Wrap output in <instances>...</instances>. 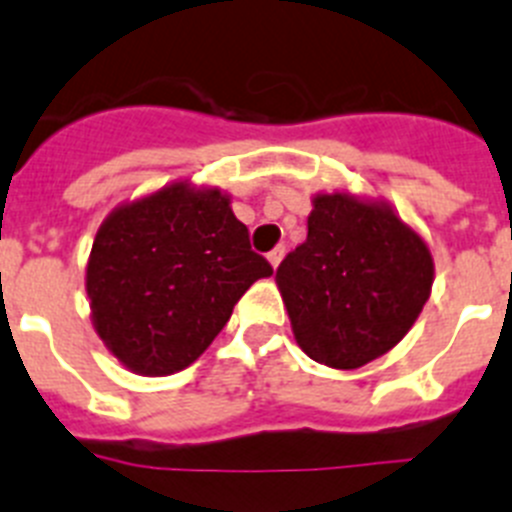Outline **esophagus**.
Instances as JSON below:
<instances>
[{
    "mask_svg": "<svg viewBox=\"0 0 512 512\" xmlns=\"http://www.w3.org/2000/svg\"><path fill=\"white\" fill-rule=\"evenodd\" d=\"M282 256H284V246H279V248H274V251L266 253V259H269V264L274 266V269H277V266H279V261H282Z\"/></svg>",
    "mask_w": 512,
    "mask_h": 512,
    "instance_id": "esophagus-1",
    "label": "esophagus"
}]
</instances>
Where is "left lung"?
I'll use <instances>...</instances> for the list:
<instances>
[{
  "label": "left lung",
  "instance_id": "left-lung-1",
  "mask_svg": "<svg viewBox=\"0 0 512 512\" xmlns=\"http://www.w3.org/2000/svg\"><path fill=\"white\" fill-rule=\"evenodd\" d=\"M292 330L310 359L356 369L387 354L431 295L433 259L387 205L318 194L307 241L277 269Z\"/></svg>",
  "mask_w": 512,
  "mask_h": 512
}]
</instances>
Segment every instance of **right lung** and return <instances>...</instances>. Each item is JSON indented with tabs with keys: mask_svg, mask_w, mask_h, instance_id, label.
Returning a JSON list of instances; mask_svg holds the SVG:
<instances>
[{
	"mask_svg": "<svg viewBox=\"0 0 512 512\" xmlns=\"http://www.w3.org/2000/svg\"><path fill=\"white\" fill-rule=\"evenodd\" d=\"M271 271L225 194L176 182L117 207L97 230L87 266L94 328L133 372L174 374Z\"/></svg>",
	"mask_w": 512,
	"mask_h": 512,
	"instance_id": "add662e5",
	"label": "right lung"
}]
</instances>
